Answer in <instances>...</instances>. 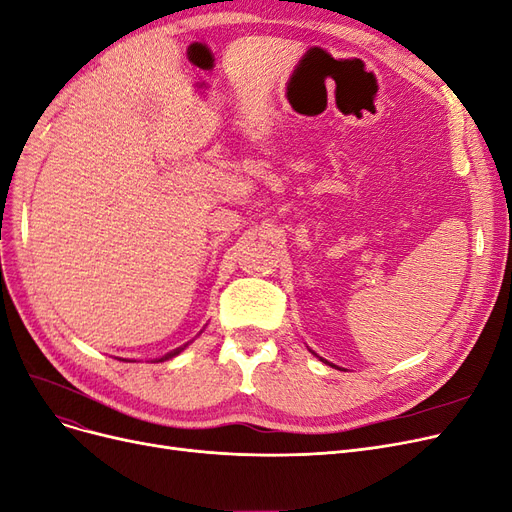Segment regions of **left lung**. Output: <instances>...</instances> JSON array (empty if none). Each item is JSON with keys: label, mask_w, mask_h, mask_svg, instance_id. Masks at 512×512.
<instances>
[{"label": "left lung", "mask_w": 512, "mask_h": 512, "mask_svg": "<svg viewBox=\"0 0 512 512\" xmlns=\"http://www.w3.org/2000/svg\"><path fill=\"white\" fill-rule=\"evenodd\" d=\"M318 358H320V356H318ZM320 361H323V363H327V361H325V358H320ZM327 365H331V363H327ZM331 367H335V365H331ZM337 369H339V367H337Z\"/></svg>", "instance_id": "8db88e82"}]
</instances>
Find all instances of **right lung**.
<instances>
[{"mask_svg":"<svg viewBox=\"0 0 512 512\" xmlns=\"http://www.w3.org/2000/svg\"><path fill=\"white\" fill-rule=\"evenodd\" d=\"M189 344H192V342H187V344H185V346H181V348H177V350H170V352H168V354H164V356H162V358H156V363H162V361H168V358H173V356H177V354H181V352H183V350H185V348H187V346H189Z\"/></svg>","mask_w":512,"mask_h":512,"instance_id":"1","label":"right lung"}]
</instances>
